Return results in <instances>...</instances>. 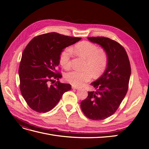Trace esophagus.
<instances>
[{
    "instance_id": "1",
    "label": "esophagus",
    "mask_w": 149,
    "mask_h": 149,
    "mask_svg": "<svg viewBox=\"0 0 149 149\" xmlns=\"http://www.w3.org/2000/svg\"><path fill=\"white\" fill-rule=\"evenodd\" d=\"M72 88L75 89H79V88H78L77 86H72Z\"/></svg>"
}]
</instances>
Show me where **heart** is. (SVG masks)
I'll return each instance as SVG.
<instances>
[{
  "label": "heart",
  "instance_id": "heart-1",
  "mask_svg": "<svg viewBox=\"0 0 149 149\" xmlns=\"http://www.w3.org/2000/svg\"><path fill=\"white\" fill-rule=\"evenodd\" d=\"M71 49L76 55L86 59L83 71L73 70L65 74L66 81L76 86H81L93 78L101 75L106 70L108 56L103 49H98L96 45L89 41H83L76 43ZM72 53L70 48H65L60 55V63L65 70L71 67Z\"/></svg>",
  "mask_w": 149,
  "mask_h": 149
}]
</instances>
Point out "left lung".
I'll return each instance as SVG.
<instances>
[{"mask_svg": "<svg viewBox=\"0 0 149 149\" xmlns=\"http://www.w3.org/2000/svg\"><path fill=\"white\" fill-rule=\"evenodd\" d=\"M88 38L104 48L108 63L104 74L91 84L96 90L88 91V97L81 102V108L89 119L101 120L119 108L127 92L131 68L127 52L118 42L104 37Z\"/></svg>", "mask_w": 149, "mask_h": 149, "instance_id": "8db88e82", "label": "left lung"}]
</instances>
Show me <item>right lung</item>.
<instances>
[{"label":"right lung","mask_w":149,"mask_h":149,"mask_svg":"<svg viewBox=\"0 0 149 149\" xmlns=\"http://www.w3.org/2000/svg\"><path fill=\"white\" fill-rule=\"evenodd\" d=\"M81 39L52 32L37 36L26 45L19 70L20 89L31 109L40 113L51 111L71 89L70 84L60 81L54 84L55 79L62 77L56 68L63 49Z\"/></svg>","instance_id":"1"}]
</instances>
